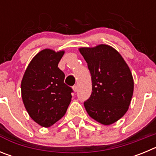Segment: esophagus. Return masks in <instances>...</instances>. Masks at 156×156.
<instances>
[{"label":"esophagus","instance_id":"1","mask_svg":"<svg viewBox=\"0 0 156 156\" xmlns=\"http://www.w3.org/2000/svg\"><path fill=\"white\" fill-rule=\"evenodd\" d=\"M73 89L74 91L76 92L77 90H78V87H77V85H74V86L73 87Z\"/></svg>","mask_w":156,"mask_h":156}]
</instances>
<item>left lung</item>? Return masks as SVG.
<instances>
[{"mask_svg": "<svg viewBox=\"0 0 156 156\" xmlns=\"http://www.w3.org/2000/svg\"><path fill=\"white\" fill-rule=\"evenodd\" d=\"M87 63L92 82L90 98L83 102L88 115L104 125L122 118L128 110L133 92L131 72L120 54L101 44L80 48Z\"/></svg>", "mask_w": 156, "mask_h": 156, "instance_id": "8db88e82", "label": "left lung"}]
</instances>
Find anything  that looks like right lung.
Returning a JSON list of instances; mask_svg holds the SVG:
<instances>
[{
	"instance_id": "1",
	"label": "right lung",
	"mask_w": 156,
	"mask_h": 156,
	"mask_svg": "<svg viewBox=\"0 0 156 156\" xmlns=\"http://www.w3.org/2000/svg\"><path fill=\"white\" fill-rule=\"evenodd\" d=\"M64 51L44 49L32 59L21 83L22 98L29 115L37 123L49 127L66 114L71 101L70 87L58 67Z\"/></svg>"
}]
</instances>
